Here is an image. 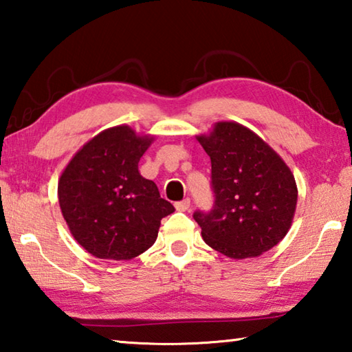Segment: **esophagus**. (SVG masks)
Masks as SVG:
<instances>
[{
    "instance_id": "34e87169",
    "label": "esophagus",
    "mask_w": 352,
    "mask_h": 352,
    "mask_svg": "<svg viewBox=\"0 0 352 352\" xmlns=\"http://www.w3.org/2000/svg\"><path fill=\"white\" fill-rule=\"evenodd\" d=\"M189 206H190V200L189 199H184V200L177 201V204H175L177 211H188Z\"/></svg>"
}]
</instances>
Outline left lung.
<instances>
[{
    "label": "left lung",
    "instance_id": "1",
    "mask_svg": "<svg viewBox=\"0 0 352 352\" xmlns=\"http://www.w3.org/2000/svg\"><path fill=\"white\" fill-rule=\"evenodd\" d=\"M211 158V211H195L201 237L233 259L256 258L287 234L298 189L289 166L252 130L217 122L197 136Z\"/></svg>",
    "mask_w": 352,
    "mask_h": 352
}]
</instances>
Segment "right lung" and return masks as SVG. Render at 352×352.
Listing matches in <instances>:
<instances>
[{
	"instance_id": "1",
	"label": "right lung",
	"mask_w": 352,
	"mask_h": 352,
	"mask_svg": "<svg viewBox=\"0 0 352 352\" xmlns=\"http://www.w3.org/2000/svg\"><path fill=\"white\" fill-rule=\"evenodd\" d=\"M153 136L129 126L94 136L68 163L58 180V204L74 239L99 259L129 261L151 248L162 219L175 211L141 177L140 158Z\"/></svg>"
}]
</instances>
